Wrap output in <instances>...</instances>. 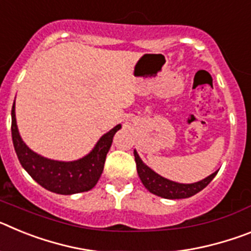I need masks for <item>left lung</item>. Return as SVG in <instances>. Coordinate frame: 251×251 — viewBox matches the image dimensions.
Masks as SVG:
<instances>
[{"label":"left lung","instance_id":"obj_1","mask_svg":"<svg viewBox=\"0 0 251 251\" xmlns=\"http://www.w3.org/2000/svg\"><path fill=\"white\" fill-rule=\"evenodd\" d=\"M134 159H136L137 172H138L139 178H141L142 183L145 185V187L147 188L151 194L157 195V196L163 197V199H170V200L187 199V197L194 196V195L200 192L201 190H203L208 183L211 182L217 174L216 171V172L207 176L206 178L201 179L199 182L178 183L156 174L152 168L148 167L145 162L142 161L136 150H134Z\"/></svg>","mask_w":251,"mask_h":251}]
</instances>
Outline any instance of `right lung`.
Returning a JSON list of instances; mask_svg holds the SVG:
<instances>
[{
  "instance_id": "add662e5",
  "label": "right lung",
  "mask_w": 251,
  "mask_h": 251,
  "mask_svg": "<svg viewBox=\"0 0 251 251\" xmlns=\"http://www.w3.org/2000/svg\"><path fill=\"white\" fill-rule=\"evenodd\" d=\"M11 133L13 147L25 171L44 188L59 195H74L89 191L101 176L104 162L112 146L113 137L122 128L121 124L99 138L86 156L76 161H55L40 156L26 146L19 133L15 114V103L11 110Z\"/></svg>"
}]
</instances>
